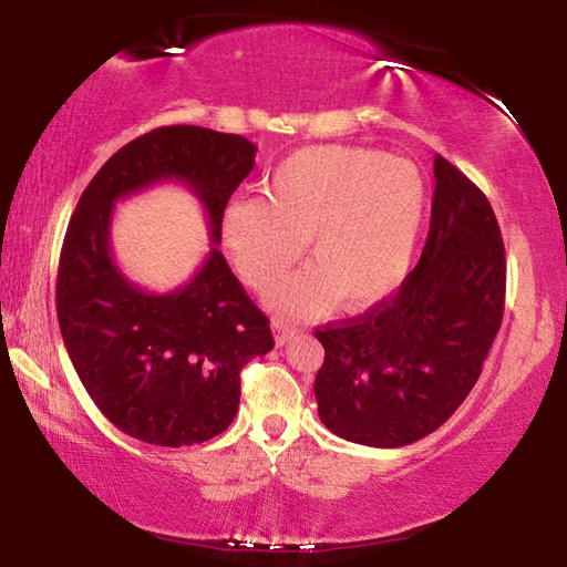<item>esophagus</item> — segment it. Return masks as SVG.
Returning a JSON list of instances; mask_svg holds the SVG:
<instances>
[{
    "label": "esophagus",
    "mask_w": 567,
    "mask_h": 567,
    "mask_svg": "<svg viewBox=\"0 0 567 567\" xmlns=\"http://www.w3.org/2000/svg\"><path fill=\"white\" fill-rule=\"evenodd\" d=\"M272 329H275V341H277V346H285V343H290L295 336L299 333V329L295 327L292 321H285V319H275L272 321Z\"/></svg>",
    "instance_id": "obj_1"
}]
</instances>
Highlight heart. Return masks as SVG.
Wrapping results in <instances>:
<instances>
[{
    "mask_svg": "<svg viewBox=\"0 0 567 567\" xmlns=\"http://www.w3.org/2000/svg\"><path fill=\"white\" fill-rule=\"evenodd\" d=\"M426 204L414 163L372 148L315 146L275 167L265 197L228 204L221 240L238 275L268 290L309 238L317 265L277 287L270 305L285 315H315L333 299L363 309L404 280Z\"/></svg>",
    "mask_w": 567,
    "mask_h": 567,
    "instance_id": "heart-1",
    "label": "heart"
}]
</instances>
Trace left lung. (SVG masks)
Returning a JSON list of instances; mask_svg holds the SVG:
<instances>
[{"label": "left lung", "instance_id": "1", "mask_svg": "<svg viewBox=\"0 0 567 567\" xmlns=\"http://www.w3.org/2000/svg\"><path fill=\"white\" fill-rule=\"evenodd\" d=\"M426 246L390 299L317 329L315 394L323 426L346 441L400 449L463 404L499 331L507 260L487 197L443 155Z\"/></svg>", "mask_w": 567, "mask_h": 567}]
</instances>
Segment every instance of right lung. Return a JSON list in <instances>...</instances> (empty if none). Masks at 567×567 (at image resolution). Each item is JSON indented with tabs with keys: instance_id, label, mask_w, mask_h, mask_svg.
<instances>
[{
	"instance_id": "add662e5",
	"label": "right lung",
	"mask_w": 567,
	"mask_h": 567,
	"mask_svg": "<svg viewBox=\"0 0 567 567\" xmlns=\"http://www.w3.org/2000/svg\"><path fill=\"white\" fill-rule=\"evenodd\" d=\"M256 151L202 126L155 128L100 167L70 216L55 285L60 333L92 402L143 443L179 449L219 436L238 412L240 370L275 346L268 317L216 248ZM171 178L203 202L215 246L189 284L158 296L117 270L109 228L118 198Z\"/></svg>"
}]
</instances>
